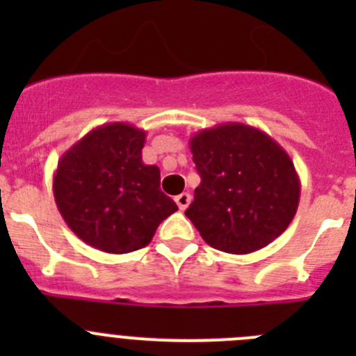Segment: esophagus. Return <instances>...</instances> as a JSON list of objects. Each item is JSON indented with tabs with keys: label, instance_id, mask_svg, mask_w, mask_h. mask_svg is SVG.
<instances>
[{
	"label": "esophagus",
	"instance_id": "1",
	"mask_svg": "<svg viewBox=\"0 0 356 356\" xmlns=\"http://www.w3.org/2000/svg\"><path fill=\"white\" fill-rule=\"evenodd\" d=\"M191 200H193V196H191L188 193H181V194H178V196L175 197L176 205H178V209H180V210L187 209L188 203H191Z\"/></svg>",
	"mask_w": 356,
	"mask_h": 356
}]
</instances>
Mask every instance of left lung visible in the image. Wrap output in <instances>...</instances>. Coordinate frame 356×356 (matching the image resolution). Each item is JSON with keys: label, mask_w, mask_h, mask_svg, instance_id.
Returning <instances> with one entry per match:
<instances>
[{"label": "left lung", "mask_w": 356, "mask_h": 356, "mask_svg": "<svg viewBox=\"0 0 356 356\" xmlns=\"http://www.w3.org/2000/svg\"><path fill=\"white\" fill-rule=\"evenodd\" d=\"M188 144L201 184L185 216L209 246L248 254L284 234L301 193L300 176L284 147L242 122L205 128Z\"/></svg>", "instance_id": "obj_1"}]
</instances>
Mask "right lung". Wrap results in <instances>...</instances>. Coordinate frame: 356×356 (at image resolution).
<instances>
[{"label":"right lung","instance_id":"add662e5","mask_svg":"<svg viewBox=\"0 0 356 356\" xmlns=\"http://www.w3.org/2000/svg\"><path fill=\"white\" fill-rule=\"evenodd\" d=\"M146 131L128 122L90 130L58 160L56 209L85 244L105 253L147 246L160 222L178 210L160 191V169L143 162Z\"/></svg>","mask_w":356,"mask_h":356}]
</instances>
